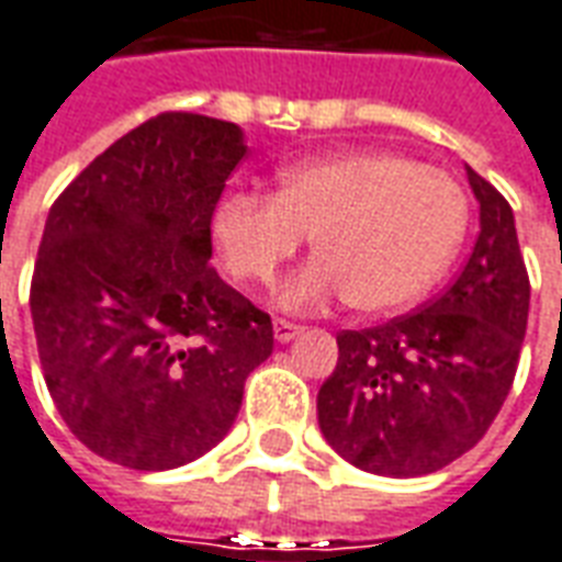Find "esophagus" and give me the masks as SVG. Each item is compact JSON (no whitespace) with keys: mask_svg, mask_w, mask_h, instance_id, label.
Wrapping results in <instances>:
<instances>
[{"mask_svg":"<svg viewBox=\"0 0 562 562\" xmlns=\"http://www.w3.org/2000/svg\"><path fill=\"white\" fill-rule=\"evenodd\" d=\"M272 331H276L278 344H290L293 337L302 335V326L290 323V319H276V323H272Z\"/></svg>","mask_w":562,"mask_h":562,"instance_id":"1","label":"esophagus"}]
</instances>
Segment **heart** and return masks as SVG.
Masks as SVG:
<instances>
[{"instance_id": "1", "label": "heart", "mask_w": 562, "mask_h": 562, "mask_svg": "<svg viewBox=\"0 0 562 562\" xmlns=\"http://www.w3.org/2000/svg\"><path fill=\"white\" fill-rule=\"evenodd\" d=\"M468 198L453 177L391 150H349L284 168L276 195L231 192L213 231L231 276L269 286L314 234L319 255L281 290L293 311L352 299L385 314L424 296L457 255Z\"/></svg>"}]
</instances>
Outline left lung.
I'll list each match as a JSON object with an SVG mask.
<instances>
[{"mask_svg":"<svg viewBox=\"0 0 562 562\" xmlns=\"http://www.w3.org/2000/svg\"><path fill=\"white\" fill-rule=\"evenodd\" d=\"M480 234L457 281L412 314L337 335L316 396L319 429L349 465L420 476L486 436L516 379L530 278L513 206L468 168Z\"/></svg>","mask_w":562,"mask_h":562,"instance_id":"1","label":"left lung"}]
</instances>
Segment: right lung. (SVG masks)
<instances>
[{
	"label": "right lung",
	"instance_id": "obj_1",
	"mask_svg": "<svg viewBox=\"0 0 562 562\" xmlns=\"http://www.w3.org/2000/svg\"><path fill=\"white\" fill-rule=\"evenodd\" d=\"M246 156L231 121L162 112L56 198L32 323L58 415L97 457L166 471L234 426L272 319L210 266L213 213Z\"/></svg>",
	"mask_w": 562,
	"mask_h": 562
}]
</instances>
